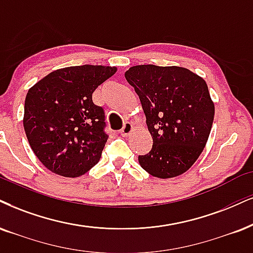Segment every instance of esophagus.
<instances>
[{
    "label": "esophagus",
    "mask_w": 253,
    "mask_h": 253,
    "mask_svg": "<svg viewBox=\"0 0 253 253\" xmlns=\"http://www.w3.org/2000/svg\"><path fill=\"white\" fill-rule=\"evenodd\" d=\"M132 129H133L132 124L130 123V122H126V123H124L123 127H122V129H121V135H122V136H124V137H126V136H129L130 133H131Z\"/></svg>",
    "instance_id": "1"
}]
</instances>
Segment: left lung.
<instances>
[{
  "mask_svg": "<svg viewBox=\"0 0 253 253\" xmlns=\"http://www.w3.org/2000/svg\"><path fill=\"white\" fill-rule=\"evenodd\" d=\"M126 79L135 88L151 133L152 149L138 156L146 172L157 178L188 171L204 150L214 116L205 81L182 67L142 64Z\"/></svg>",
  "mask_w": 253,
  "mask_h": 253,
  "instance_id": "8db88e82",
  "label": "left lung"
}]
</instances>
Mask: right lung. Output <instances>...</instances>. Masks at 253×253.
I'll use <instances>...</instances> for the list:
<instances>
[{
	"label": "right lung",
	"mask_w": 253,
	"mask_h": 253,
	"mask_svg": "<svg viewBox=\"0 0 253 253\" xmlns=\"http://www.w3.org/2000/svg\"><path fill=\"white\" fill-rule=\"evenodd\" d=\"M116 67L77 65L55 70L27 93L23 126L34 154L48 170L80 177L98 163L108 135L104 110L92 93Z\"/></svg>",
	"instance_id": "right-lung-1"
}]
</instances>
